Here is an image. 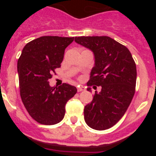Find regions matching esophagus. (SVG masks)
Wrapping results in <instances>:
<instances>
[{
    "label": "esophagus",
    "instance_id": "obj_1",
    "mask_svg": "<svg viewBox=\"0 0 156 156\" xmlns=\"http://www.w3.org/2000/svg\"><path fill=\"white\" fill-rule=\"evenodd\" d=\"M84 90V89H83V87H77V91L78 92H80V91H83V90Z\"/></svg>",
    "mask_w": 156,
    "mask_h": 156
}]
</instances>
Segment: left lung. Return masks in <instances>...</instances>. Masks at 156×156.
<instances>
[{"instance_id": "obj_1", "label": "left lung", "mask_w": 156, "mask_h": 156, "mask_svg": "<svg viewBox=\"0 0 156 156\" xmlns=\"http://www.w3.org/2000/svg\"><path fill=\"white\" fill-rule=\"evenodd\" d=\"M75 41L94 55V66L87 84L101 87L84 107L85 122L97 130L108 129L123 116L133 99L137 80L135 62L126 47L109 37H79Z\"/></svg>"}]
</instances>
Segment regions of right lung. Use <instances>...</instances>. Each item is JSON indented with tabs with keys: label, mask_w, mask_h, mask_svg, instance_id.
Returning a JSON list of instances; mask_svg holds the SVG:
<instances>
[{
	"label": "right lung",
	"mask_w": 156,
	"mask_h": 156,
	"mask_svg": "<svg viewBox=\"0 0 156 156\" xmlns=\"http://www.w3.org/2000/svg\"><path fill=\"white\" fill-rule=\"evenodd\" d=\"M73 40L41 37L27 44L18 60L22 101L30 116L41 124L54 125L62 120L66 104L77 92L76 87L68 83L52 87L48 82L61 66L65 49Z\"/></svg>",
	"instance_id": "add662e5"
}]
</instances>
